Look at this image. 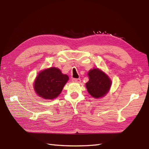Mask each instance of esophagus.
<instances>
[{"label":"esophagus","mask_w":149,"mask_h":149,"mask_svg":"<svg viewBox=\"0 0 149 149\" xmlns=\"http://www.w3.org/2000/svg\"><path fill=\"white\" fill-rule=\"evenodd\" d=\"M72 81H73V82H75V83H80V82H81V79H80L79 78V79L74 78V79H72Z\"/></svg>","instance_id":"obj_1"}]
</instances>
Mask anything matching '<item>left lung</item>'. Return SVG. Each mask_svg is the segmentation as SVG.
<instances>
[{
	"label": "left lung",
	"mask_w": 149,
	"mask_h": 149,
	"mask_svg": "<svg viewBox=\"0 0 149 149\" xmlns=\"http://www.w3.org/2000/svg\"><path fill=\"white\" fill-rule=\"evenodd\" d=\"M88 75L89 81L86 83V87L88 93L95 99L105 96L111 86L109 77L99 68L90 70Z\"/></svg>",
	"instance_id": "obj_1"
}]
</instances>
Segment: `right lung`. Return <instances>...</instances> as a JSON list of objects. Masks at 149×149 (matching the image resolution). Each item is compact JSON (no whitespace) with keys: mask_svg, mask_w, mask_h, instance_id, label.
<instances>
[{"mask_svg":"<svg viewBox=\"0 0 149 149\" xmlns=\"http://www.w3.org/2000/svg\"><path fill=\"white\" fill-rule=\"evenodd\" d=\"M58 68L51 67L39 72L34 83V89L39 97L52 100L58 97L68 80Z\"/></svg>","mask_w":149,"mask_h":149,"instance_id":"right-lung-1","label":"right lung"}]
</instances>
